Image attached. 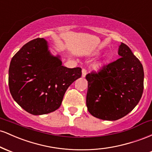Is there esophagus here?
I'll use <instances>...</instances> for the list:
<instances>
[{
    "label": "esophagus",
    "instance_id": "1",
    "mask_svg": "<svg viewBox=\"0 0 152 152\" xmlns=\"http://www.w3.org/2000/svg\"><path fill=\"white\" fill-rule=\"evenodd\" d=\"M86 74H87V72H86V69H82V77H85Z\"/></svg>",
    "mask_w": 152,
    "mask_h": 152
}]
</instances>
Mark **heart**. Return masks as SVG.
<instances>
[{
    "label": "heart",
    "instance_id": "b5f03b06",
    "mask_svg": "<svg viewBox=\"0 0 152 152\" xmlns=\"http://www.w3.org/2000/svg\"><path fill=\"white\" fill-rule=\"evenodd\" d=\"M99 64H96L95 67H98V66H99Z\"/></svg>",
    "mask_w": 152,
    "mask_h": 152
}]
</instances>
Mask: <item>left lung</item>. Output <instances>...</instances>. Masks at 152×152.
I'll return each mask as SVG.
<instances>
[{"label":"left lung","mask_w":152,"mask_h":152,"mask_svg":"<svg viewBox=\"0 0 152 152\" xmlns=\"http://www.w3.org/2000/svg\"><path fill=\"white\" fill-rule=\"evenodd\" d=\"M121 58L86 76V106L94 117L115 121L125 116L139 102L144 90V69L129 47L121 43Z\"/></svg>","instance_id":"obj_1"}]
</instances>
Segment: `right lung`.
Returning a JSON list of instances; mask_svg holds the SVG:
<instances>
[{
    "label": "right lung",
    "instance_id": "1",
    "mask_svg": "<svg viewBox=\"0 0 152 152\" xmlns=\"http://www.w3.org/2000/svg\"><path fill=\"white\" fill-rule=\"evenodd\" d=\"M81 76L79 67L62 66L44 38L29 41L13 56L8 71L10 92L27 112L42 115L60 107L69 86Z\"/></svg>",
    "mask_w": 152,
    "mask_h": 152
}]
</instances>
